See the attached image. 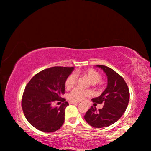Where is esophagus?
Listing matches in <instances>:
<instances>
[{"label":"esophagus","instance_id":"1","mask_svg":"<svg viewBox=\"0 0 151 151\" xmlns=\"http://www.w3.org/2000/svg\"><path fill=\"white\" fill-rule=\"evenodd\" d=\"M78 102H75V101H70L69 104H78Z\"/></svg>","mask_w":151,"mask_h":151}]
</instances>
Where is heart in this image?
I'll return each instance as SVG.
<instances>
[{
    "label": "heart",
    "instance_id": "obj_1",
    "mask_svg": "<svg viewBox=\"0 0 151 151\" xmlns=\"http://www.w3.org/2000/svg\"><path fill=\"white\" fill-rule=\"evenodd\" d=\"M85 75L87 76V77L90 79V81L93 83L100 82L101 75L99 72L94 69H89L85 72ZM77 81V75L75 73H71L70 75L68 76L66 78L65 85L66 88H70L75 85L76 82ZM93 93L91 91L88 90H81L78 88H75L68 94V99L72 101L78 102L83 101L86 97L91 96Z\"/></svg>",
    "mask_w": 151,
    "mask_h": 151
}]
</instances>
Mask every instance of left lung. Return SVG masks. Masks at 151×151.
Wrapping results in <instances>:
<instances>
[{
    "label": "left lung",
    "instance_id": "1",
    "mask_svg": "<svg viewBox=\"0 0 151 151\" xmlns=\"http://www.w3.org/2000/svg\"><path fill=\"white\" fill-rule=\"evenodd\" d=\"M106 73L107 87L101 95L92 99L94 105L103 103L102 109L96 110L92 106L85 115V121L94 128L109 127L116 122L126 111L129 101V89L122 76L112 68L104 65H96Z\"/></svg>",
    "mask_w": 151,
    "mask_h": 151
}]
</instances>
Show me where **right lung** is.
<instances>
[{
	"label": "right lung",
	"instance_id": "obj_1",
	"mask_svg": "<svg viewBox=\"0 0 151 151\" xmlns=\"http://www.w3.org/2000/svg\"><path fill=\"white\" fill-rule=\"evenodd\" d=\"M74 68H48L36 74L28 83L22 94L21 105L27 121L35 129L52 132L62 127L68 103L61 96L65 94L66 79ZM55 101L63 103L59 107H54L52 105Z\"/></svg>",
	"mask_w": 151,
	"mask_h": 151
}]
</instances>
